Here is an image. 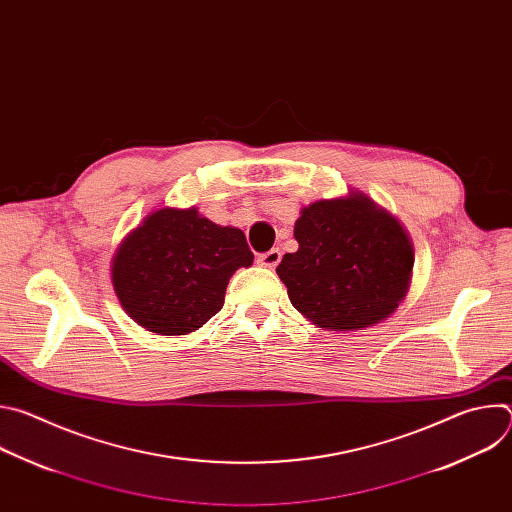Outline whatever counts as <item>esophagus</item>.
<instances>
[{"label":"esophagus","instance_id":"1","mask_svg":"<svg viewBox=\"0 0 512 512\" xmlns=\"http://www.w3.org/2000/svg\"><path fill=\"white\" fill-rule=\"evenodd\" d=\"M279 261H281V251H279V249L265 251V253H261V255L257 257V263H259L261 267H269V269H273Z\"/></svg>","mask_w":512,"mask_h":512}]
</instances>
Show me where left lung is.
Here are the masks:
<instances>
[{
  "instance_id": "left-lung-1",
  "label": "left lung",
  "mask_w": 512,
  "mask_h": 512,
  "mask_svg": "<svg viewBox=\"0 0 512 512\" xmlns=\"http://www.w3.org/2000/svg\"><path fill=\"white\" fill-rule=\"evenodd\" d=\"M277 275L298 312L326 330H360L389 318L407 294L413 247L387 210L364 194L302 210Z\"/></svg>"
}]
</instances>
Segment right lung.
<instances>
[{
	"instance_id": "add662e5",
	"label": "right lung",
	"mask_w": 512,
	"mask_h": 512,
	"mask_svg": "<svg viewBox=\"0 0 512 512\" xmlns=\"http://www.w3.org/2000/svg\"><path fill=\"white\" fill-rule=\"evenodd\" d=\"M251 263L243 231L218 227L196 208H162L123 241L111 277L139 326L182 336L221 312L231 275Z\"/></svg>"
}]
</instances>
